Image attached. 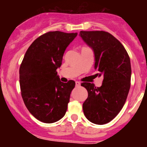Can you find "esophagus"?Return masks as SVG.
<instances>
[{
    "mask_svg": "<svg viewBox=\"0 0 147 147\" xmlns=\"http://www.w3.org/2000/svg\"><path fill=\"white\" fill-rule=\"evenodd\" d=\"M75 84H76L77 87H79V86L80 85V82H78V81H76V82H75Z\"/></svg>",
    "mask_w": 147,
    "mask_h": 147,
    "instance_id": "esophagus-1",
    "label": "esophagus"
}]
</instances>
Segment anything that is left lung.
Wrapping results in <instances>:
<instances>
[{
  "instance_id": "1",
  "label": "left lung",
  "mask_w": 147,
  "mask_h": 147,
  "mask_svg": "<svg viewBox=\"0 0 147 147\" xmlns=\"http://www.w3.org/2000/svg\"><path fill=\"white\" fill-rule=\"evenodd\" d=\"M80 36L92 48L94 69L103 75L101 87L81 84L88 92L82 105L86 118L96 124L112 121L122 109L131 86L130 58L122 44L105 31H80Z\"/></svg>"
}]
</instances>
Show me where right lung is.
Returning <instances> with one entry per match:
<instances>
[{
  "label": "right lung",
  "instance_id": "obj_1",
  "mask_svg": "<svg viewBox=\"0 0 147 147\" xmlns=\"http://www.w3.org/2000/svg\"><path fill=\"white\" fill-rule=\"evenodd\" d=\"M77 35L46 32L28 47L20 65L22 98L31 115L42 122H55L66 113L75 82H62L56 70L61 66L65 49Z\"/></svg>",
  "mask_w": 147,
  "mask_h": 147
}]
</instances>
